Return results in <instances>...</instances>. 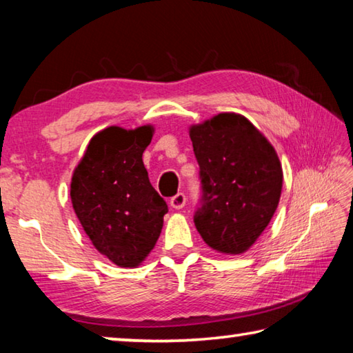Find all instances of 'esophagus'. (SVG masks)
<instances>
[{
	"mask_svg": "<svg viewBox=\"0 0 353 353\" xmlns=\"http://www.w3.org/2000/svg\"><path fill=\"white\" fill-rule=\"evenodd\" d=\"M185 202H187V198H185L183 193H177L176 196H172V198L170 199V205L172 208H176V210H181V208H183Z\"/></svg>",
	"mask_w": 353,
	"mask_h": 353,
	"instance_id": "34e87169",
	"label": "esophagus"
}]
</instances>
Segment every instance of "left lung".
Wrapping results in <instances>:
<instances>
[{"instance_id":"8db88e82","label":"left lung","mask_w":353,"mask_h":353,"mask_svg":"<svg viewBox=\"0 0 353 353\" xmlns=\"http://www.w3.org/2000/svg\"><path fill=\"white\" fill-rule=\"evenodd\" d=\"M202 183L194 225L221 254H243L277 210L283 171L276 149L246 117L218 113L190 128Z\"/></svg>"}]
</instances>
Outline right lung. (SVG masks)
Returning <instances> with one entry per match:
<instances>
[{
    "instance_id": "obj_1",
    "label": "right lung",
    "mask_w": 353,
    "mask_h": 353,
    "mask_svg": "<svg viewBox=\"0 0 353 353\" xmlns=\"http://www.w3.org/2000/svg\"><path fill=\"white\" fill-rule=\"evenodd\" d=\"M152 135L151 124L103 129L93 135L71 177V204L81 225L93 246L121 268L145 261L168 212L141 159Z\"/></svg>"
}]
</instances>
